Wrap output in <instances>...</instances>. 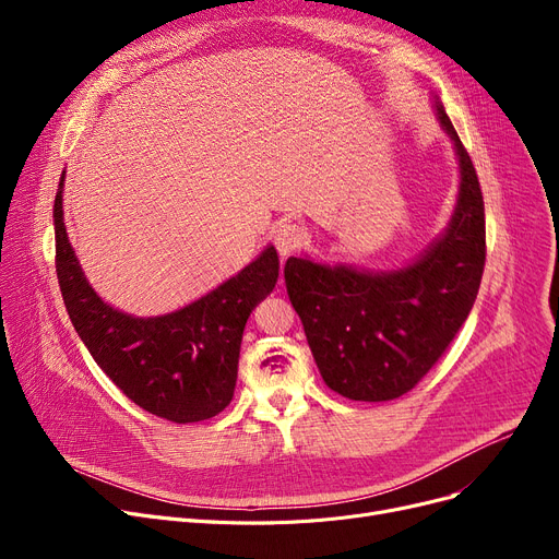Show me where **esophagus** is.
<instances>
[{
  "label": "esophagus",
  "mask_w": 559,
  "mask_h": 559,
  "mask_svg": "<svg viewBox=\"0 0 559 559\" xmlns=\"http://www.w3.org/2000/svg\"><path fill=\"white\" fill-rule=\"evenodd\" d=\"M306 242V228L297 222H285L274 230V245L281 255L295 253Z\"/></svg>",
  "instance_id": "34e87169"
}]
</instances>
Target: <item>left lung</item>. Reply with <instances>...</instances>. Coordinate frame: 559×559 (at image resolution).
<instances>
[{"mask_svg":"<svg viewBox=\"0 0 559 559\" xmlns=\"http://www.w3.org/2000/svg\"><path fill=\"white\" fill-rule=\"evenodd\" d=\"M460 192L442 238L394 272L287 258L285 285L324 383L350 401H392L442 358L478 297L485 270V201L476 167L444 106Z\"/></svg>","mask_w":559,"mask_h":559,"instance_id":"1","label":"left lung"}]
</instances>
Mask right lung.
Wrapping results in <instances>:
<instances>
[{
    "mask_svg": "<svg viewBox=\"0 0 559 559\" xmlns=\"http://www.w3.org/2000/svg\"><path fill=\"white\" fill-rule=\"evenodd\" d=\"M63 181L53 201L56 276L79 337L135 405L174 424L219 415L238 380L240 344L251 310L278 281V253L264 249L247 267L190 306L133 317L115 310L87 283L63 222Z\"/></svg>",
    "mask_w": 559,
    "mask_h": 559,
    "instance_id": "1",
    "label": "right lung"
}]
</instances>
